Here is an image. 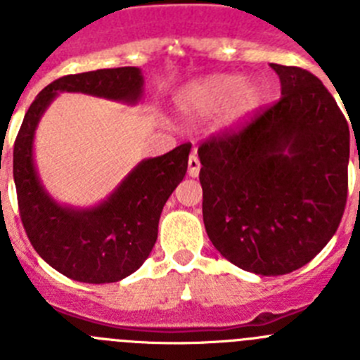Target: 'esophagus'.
I'll return each instance as SVG.
<instances>
[{
    "mask_svg": "<svg viewBox=\"0 0 360 360\" xmlns=\"http://www.w3.org/2000/svg\"><path fill=\"white\" fill-rule=\"evenodd\" d=\"M189 169H187V173H189V176H193V178H196L200 174V167H202V165H200V160H198V157H196V153H193V155H191L189 157Z\"/></svg>",
    "mask_w": 360,
    "mask_h": 360,
    "instance_id": "34e87169",
    "label": "esophagus"
}]
</instances>
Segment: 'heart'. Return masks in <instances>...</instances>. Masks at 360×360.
<instances>
[{
	"label": "heart",
	"instance_id": "b5f03b06",
	"mask_svg": "<svg viewBox=\"0 0 360 360\" xmlns=\"http://www.w3.org/2000/svg\"><path fill=\"white\" fill-rule=\"evenodd\" d=\"M263 86L236 73L209 75L187 86L178 97V104L191 117H211L221 110L224 126H236L262 104Z\"/></svg>",
	"mask_w": 360,
	"mask_h": 360
}]
</instances>
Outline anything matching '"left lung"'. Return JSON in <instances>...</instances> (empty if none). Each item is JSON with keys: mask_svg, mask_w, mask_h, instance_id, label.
<instances>
[{"mask_svg": "<svg viewBox=\"0 0 360 360\" xmlns=\"http://www.w3.org/2000/svg\"><path fill=\"white\" fill-rule=\"evenodd\" d=\"M270 66L281 98L200 144V184L216 250L247 272L281 276L311 262L341 224L349 128L314 73Z\"/></svg>", "mask_w": 360, "mask_h": 360, "instance_id": "left-lung-1", "label": "left lung"}]
</instances>
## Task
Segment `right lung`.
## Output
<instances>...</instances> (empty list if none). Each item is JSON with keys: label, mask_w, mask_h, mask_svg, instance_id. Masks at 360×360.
Returning <instances> with one entry per match:
<instances>
[{"label": "right lung", "mask_w": 360, "mask_h": 360, "mask_svg": "<svg viewBox=\"0 0 360 360\" xmlns=\"http://www.w3.org/2000/svg\"><path fill=\"white\" fill-rule=\"evenodd\" d=\"M136 66L65 75L50 82L30 104L14 142V182L19 216L32 247L50 266L81 283H115L148 259L157 241L165 202L184 180L191 144L148 158L91 209L59 205L37 176L32 148L37 122L59 91L106 97L135 104L142 95Z\"/></svg>", "instance_id": "right-lung-1"}]
</instances>
